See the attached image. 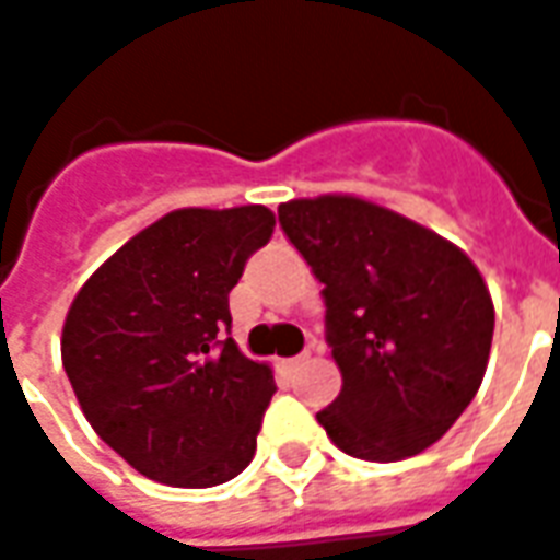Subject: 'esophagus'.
I'll list each match as a JSON object with an SVG mask.
<instances>
[{
  "mask_svg": "<svg viewBox=\"0 0 560 560\" xmlns=\"http://www.w3.org/2000/svg\"><path fill=\"white\" fill-rule=\"evenodd\" d=\"M308 350H305V353H300V355H293V359H288V368H300L302 362H305V359H308Z\"/></svg>",
  "mask_w": 560,
  "mask_h": 560,
  "instance_id": "34e87169",
  "label": "esophagus"
}]
</instances>
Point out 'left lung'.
I'll return each mask as SVG.
<instances>
[{"mask_svg": "<svg viewBox=\"0 0 560 560\" xmlns=\"http://www.w3.org/2000/svg\"><path fill=\"white\" fill-rule=\"evenodd\" d=\"M279 222L323 284L341 395L326 436L371 463L430 448L478 395L495 312L469 255L355 196L293 198Z\"/></svg>", "mask_w": 560, "mask_h": 560, "instance_id": "obj_1", "label": "left lung"}]
</instances>
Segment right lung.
Wrapping results in <instances>:
<instances>
[{"instance_id":"right-lung-1","label":"right lung","mask_w":560,"mask_h":560,"mask_svg":"<svg viewBox=\"0 0 560 560\" xmlns=\"http://www.w3.org/2000/svg\"><path fill=\"white\" fill-rule=\"evenodd\" d=\"M272 228L264 205L172 210L70 302L61 329L70 385L94 433L144 478L201 490L255 457L276 380L225 338L228 293Z\"/></svg>"}]
</instances>
